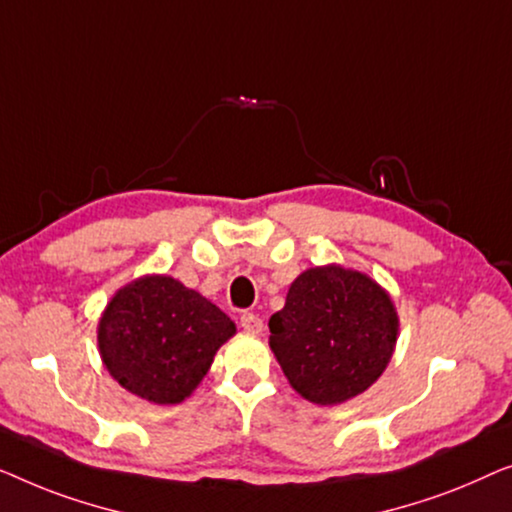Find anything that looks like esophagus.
Wrapping results in <instances>:
<instances>
[{"label":"esophagus","mask_w":512,"mask_h":512,"mask_svg":"<svg viewBox=\"0 0 512 512\" xmlns=\"http://www.w3.org/2000/svg\"><path fill=\"white\" fill-rule=\"evenodd\" d=\"M241 327H243V331H248V334L259 336L264 331V322L255 313H243L241 315Z\"/></svg>","instance_id":"34e87169"}]
</instances>
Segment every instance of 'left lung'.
Returning <instances> with one entry per match:
<instances>
[{
  "instance_id": "1",
  "label": "left lung",
  "mask_w": 512,
  "mask_h": 512,
  "mask_svg": "<svg viewBox=\"0 0 512 512\" xmlns=\"http://www.w3.org/2000/svg\"><path fill=\"white\" fill-rule=\"evenodd\" d=\"M269 331L271 352L294 392L336 406L383 376L397 348L399 315L390 292L371 276L327 264L294 278Z\"/></svg>"
}]
</instances>
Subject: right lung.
Masks as SVG:
<instances>
[{"label":"right lung","mask_w":512,"mask_h":512,"mask_svg":"<svg viewBox=\"0 0 512 512\" xmlns=\"http://www.w3.org/2000/svg\"><path fill=\"white\" fill-rule=\"evenodd\" d=\"M236 325L181 280L150 273L120 287L97 325L106 371L157 406L185 401L211 369Z\"/></svg>","instance_id":"obj_1"}]
</instances>
